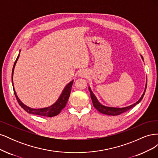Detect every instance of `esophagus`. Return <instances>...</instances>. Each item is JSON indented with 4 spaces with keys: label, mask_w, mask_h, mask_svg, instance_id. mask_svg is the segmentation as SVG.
<instances>
[{
    "label": "esophagus",
    "mask_w": 158,
    "mask_h": 158,
    "mask_svg": "<svg viewBox=\"0 0 158 158\" xmlns=\"http://www.w3.org/2000/svg\"><path fill=\"white\" fill-rule=\"evenodd\" d=\"M79 76H80V77H82V78H84V77H86L87 76V73H85V71H84V70H81L80 72H79Z\"/></svg>",
    "instance_id": "1"
}]
</instances>
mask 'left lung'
I'll return each instance as SVG.
<instances>
[{
    "label": "left lung",
    "instance_id": "8db88e82",
    "mask_svg": "<svg viewBox=\"0 0 158 158\" xmlns=\"http://www.w3.org/2000/svg\"><path fill=\"white\" fill-rule=\"evenodd\" d=\"M142 59H143V57L142 56ZM147 87V82L146 84V88L144 89V94H142V95L141 96V98H140V99L138 100V102H136V103H134L130 106H128L126 107H123V108H117V107H106V106H104L103 105H102L100 103L98 100L97 99L96 97L95 96V95L93 94L92 91L91 90L90 88H89V90L90 92V95H91V98H92V103H93V106L98 111H99L100 113H102L103 114H108V115H113V116H115V115H118V114H121V113H125L127 111H128L129 109H131V108H132L133 107H135L136 105H137L138 103H139L141 100L142 99L143 97H144V95L145 94V92H146V89Z\"/></svg>",
    "mask_w": 158,
    "mask_h": 158
}]
</instances>
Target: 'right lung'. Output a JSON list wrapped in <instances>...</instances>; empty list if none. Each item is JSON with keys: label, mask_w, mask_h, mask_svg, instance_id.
Returning a JSON list of instances; mask_svg holds the SVG:
<instances>
[{"label": "right lung", "mask_w": 158, "mask_h": 158, "mask_svg": "<svg viewBox=\"0 0 158 158\" xmlns=\"http://www.w3.org/2000/svg\"><path fill=\"white\" fill-rule=\"evenodd\" d=\"M18 58H19V55L18 56L16 61L14 62V66L12 69V84H13L14 70V67H15V65L17 63V60H18ZM73 80L71 81V82L65 87V88L63 91V92H62L60 96L59 97V98L56 102L55 103H54L53 105H52L51 106L48 107L42 108V109H32V108H30L29 107L25 106V105L20 101V99H19L18 97L17 96L16 93L15 92V89H14V85H13V89H14V95H15V96L16 98V99H17L19 105H20V106L22 107V108L24 109L26 112H27L28 113H30V114H37V115L51 117H54V116L57 115V114H59L60 113V112L61 111V110L65 107L66 103H67L69 96H70L71 89H72V85H73Z\"/></svg>", "instance_id": "1"}]
</instances>
